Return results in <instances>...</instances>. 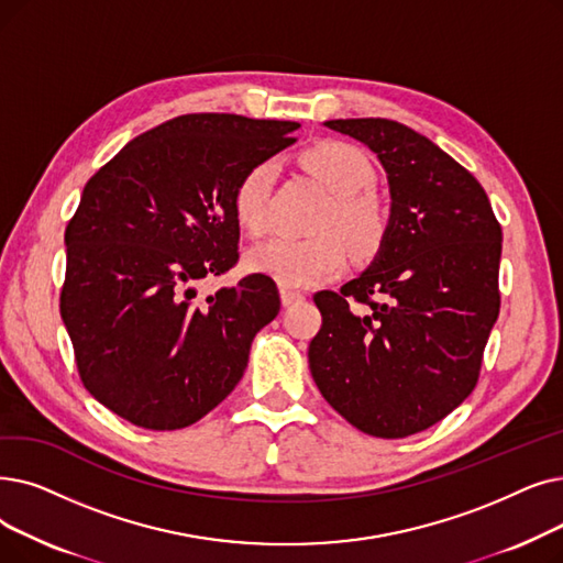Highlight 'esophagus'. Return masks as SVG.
<instances>
[{"mask_svg": "<svg viewBox=\"0 0 563 563\" xmlns=\"http://www.w3.org/2000/svg\"><path fill=\"white\" fill-rule=\"evenodd\" d=\"M280 299H283V306H291V303H299L306 299L303 291L299 289H289V287H283L280 289Z\"/></svg>", "mask_w": 563, "mask_h": 563, "instance_id": "obj_1", "label": "esophagus"}]
</instances>
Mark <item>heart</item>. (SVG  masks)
Returning <instances> with one entry per match:
<instances>
[{
    "instance_id": "heart-1",
    "label": "heart",
    "mask_w": 563,
    "mask_h": 563,
    "mask_svg": "<svg viewBox=\"0 0 563 563\" xmlns=\"http://www.w3.org/2000/svg\"><path fill=\"white\" fill-rule=\"evenodd\" d=\"M301 165L331 192L329 205L317 216L314 236L268 239L249 253V266L274 278L283 287H308L345 272L347 246L365 257L379 251L388 230V213L373 190L375 167L352 142L324 140L301 154ZM272 163H255L234 186L232 207L239 225L257 236L266 228L268 195H272Z\"/></svg>"
}]
</instances>
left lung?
<instances>
[{
    "instance_id": "obj_1",
    "label": "left lung",
    "mask_w": 563,
    "mask_h": 563,
    "mask_svg": "<svg viewBox=\"0 0 563 563\" xmlns=\"http://www.w3.org/2000/svg\"><path fill=\"white\" fill-rule=\"evenodd\" d=\"M386 169L390 221L365 272L317 291L308 363L324 400L365 434H417L467 398L499 317L501 225L476 177L390 119H331Z\"/></svg>"
}]
</instances>
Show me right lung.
I'll list each match as a JSON object with an SVG mask.
<instances>
[{
    "label": "right lung",
    "instance_id": "obj_1",
    "mask_svg": "<svg viewBox=\"0 0 563 563\" xmlns=\"http://www.w3.org/2000/svg\"><path fill=\"white\" fill-rule=\"evenodd\" d=\"M297 121L181 114L96 173L66 225L59 310L89 394L144 430H181L243 377L255 333L280 310L253 274L198 297L239 262L232 192L295 142Z\"/></svg>",
    "mask_w": 563,
    "mask_h": 563
}]
</instances>
